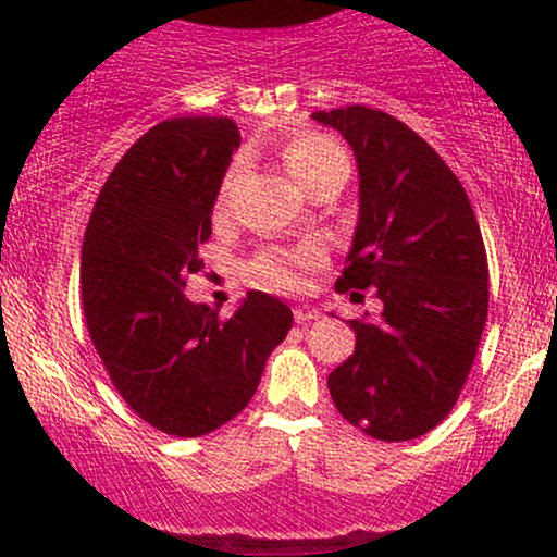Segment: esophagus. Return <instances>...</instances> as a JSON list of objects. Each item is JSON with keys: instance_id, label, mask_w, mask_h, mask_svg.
<instances>
[{"instance_id": "esophagus-1", "label": "esophagus", "mask_w": 557, "mask_h": 557, "mask_svg": "<svg viewBox=\"0 0 557 557\" xmlns=\"http://www.w3.org/2000/svg\"><path fill=\"white\" fill-rule=\"evenodd\" d=\"M293 317H296L298 324H309L314 322V319H319V309H314V306H296Z\"/></svg>"}]
</instances>
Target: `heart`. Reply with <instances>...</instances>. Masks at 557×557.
<instances>
[{
    "mask_svg": "<svg viewBox=\"0 0 557 557\" xmlns=\"http://www.w3.org/2000/svg\"><path fill=\"white\" fill-rule=\"evenodd\" d=\"M341 159H345L341 146L322 136V133H298V136L287 140L283 149L285 170L304 188H309L319 175H324ZM230 181H233V172L222 183L220 203L227 198ZM319 264H322L319 248H267V251H259L257 257L248 261V277H251L253 285L267 287V290L290 293L298 290L306 283V274Z\"/></svg>",
    "mask_w": 557,
    "mask_h": 557,
    "instance_id": "1",
    "label": "heart"
}]
</instances>
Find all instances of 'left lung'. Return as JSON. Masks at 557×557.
Instances as JSON below:
<instances>
[{
  "label": "left lung",
  "mask_w": 557,
  "mask_h": 557,
  "mask_svg": "<svg viewBox=\"0 0 557 557\" xmlns=\"http://www.w3.org/2000/svg\"><path fill=\"white\" fill-rule=\"evenodd\" d=\"M311 117L359 164V225L335 287L382 300L376 322L350 319L356 350L327 376L332 403L374 440L421 437L456 406L487 322L482 230L443 157L393 114L354 104Z\"/></svg>",
  "instance_id": "1"
}]
</instances>
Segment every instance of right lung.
<instances>
[{
  "instance_id": "right-lung-1",
  "label": "right lung",
  "mask_w": 557,
  "mask_h": 557,
  "mask_svg": "<svg viewBox=\"0 0 557 557\" xmlns=\"http://www.w3.org/2000/svg\"><path fill=\"white\" fill-rule=\"evenodd\" d=\"M238 146L230 117L154 125L114 164L83 235V317L96 354L136 417L172 437L238 417L293 327L290 309L261 290L230 319L185 298Z\"/></svg>"
}]
</instances>
